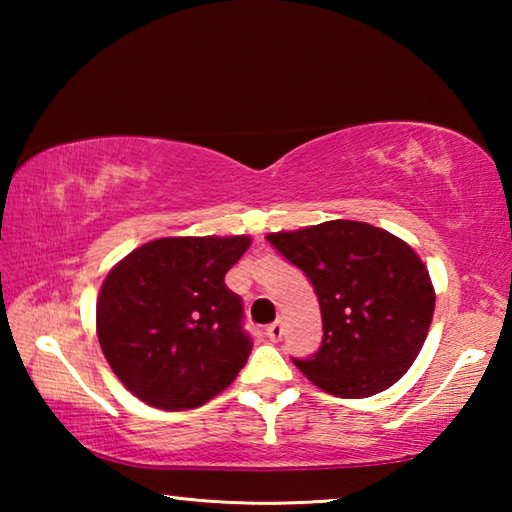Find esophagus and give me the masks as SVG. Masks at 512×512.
<instances>
[{
	"label": "esophagus",
	"mask_w": 512,
	"mask_h": 512,
	"mask_svg": "<svg viewBox=\"0 0 512 512\" xmlns=\"http://www.w3.org/2000/svg\"><path fill=\"white\" fill-rule=\"evenodd\" d=\"M282 334H284L282 320H275V323H271V325L266 327V336H268V339H271V341H280Z\"/></svg>",
	"instance_id": "esophagus-1"
}]
</instances>
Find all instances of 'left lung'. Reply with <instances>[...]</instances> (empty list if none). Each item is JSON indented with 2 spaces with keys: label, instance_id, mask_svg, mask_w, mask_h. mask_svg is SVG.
I'll return each instance as SVG.
<instances>
[{
  "label": "left lung",
  "instance_id": "1",
  "mask_svg": "<svg viewBox=\"0 0 512 512\" xmlns=\"http://www.w3.org/2000/svg\"><path fill=\"white\" fill-rule=\"evenodd\" d=\"M314 284L323 343L293 359L336 397H370L393 386L422 350L436 293L415 250L361 221H327L266 237Z\"/></svg>",
  "mask_w": 512,
  "mask_h": 512
}]
</instances>
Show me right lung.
<instances>
[{
	"label": "right lung",
	"mask_w": 512,
	"mask_h": 512,
	"mask_svg": "<svg viewBox=\"0 0 512 512\" xmlns=\"http://www.w3.org/2000/svg\"><path fill=\"white\" fill-rule=\"evenodd\" d=\"M248 237H167L112 268L97 300V334L128 391L164 411L196 409L246 366L253 339L225 273Z\"/></svg>",
	"instance_id": "obj_1"
}]
</instances>
